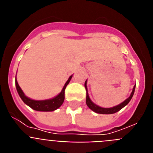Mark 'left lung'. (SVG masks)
Masks as SVG:
<instances>
[{"label":"left lung","mask_w":153,"mask_h":153,"mask_svg":"<svg viewBox=\"0 0 153 153\" xmlns=\"http://www.w3.org/2000/svg\"><path fill=\"white\" fill-rule=\"evenodd\" d=\"M84 86L86 90V105H87V106H88L91 110H93V112H95V113H100V114H113V113H117V112L120 111V109H122V108H123L125 106H126L127 104L129 103V101L131 100L132 96H133V94H134L135 87H136V85H135L133 89H132V93H131L129 98H127L125 101H123V102H122V103L119 104V105H117V106H113V107H111V108H102V107H100V106H97V105H96L95 103H93V102L91 101V100L90 99L89 94L88 93H87L86 80L85 81Z\"/></svg>","instance_id":"left-lung-1"}]
</instances>
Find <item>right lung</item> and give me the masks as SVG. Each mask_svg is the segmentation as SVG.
Here are the masks:
<instances>
[{
    "label": "right lung",
    "mask_w": 153,
    "mask_h": 153,
    "mask_svg": "<svg viewBox=\"0 0 153 153\" xmlns=\"http://www.w3.org/2000/svg\"><path fill=\"white\" fill-rule=\"evenodd\" d=\"M73 75L70 76L69 77L68 80L66 82L64 86H63V90L58 94L56 97H53L50 100H31V99L28 98L27 97L24 95V92L21 90L20 86L18 85V83L17 81V78H15V84L16 88H17V93H18L19 96L21 98L24 102L27 104V106H29L31 109L36 110V111H43V112H51L54 111L56 109L60 107L63 104V101H64V92L65 89L70 83V79L72 78Z\"/></svg>",
    "instance_id": "obj_1"
}]
</instances>
